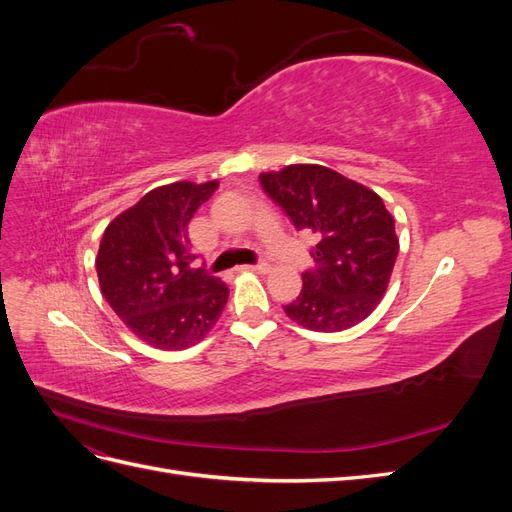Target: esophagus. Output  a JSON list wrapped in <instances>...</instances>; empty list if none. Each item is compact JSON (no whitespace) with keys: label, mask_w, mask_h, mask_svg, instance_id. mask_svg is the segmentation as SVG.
Masks as SVG:
<instances>
[{"label":"esophagus","mask_w":512,"mask_h":512,"mask_svg":"<svg viewBox=\"0 0 512 512\" xmlns=\"http://www.w3.org/2000/svg\"><path fill=\"white\" fill-rule=\"evenodd\" d=\"M239 271H254V273H267V271H269V267H267V262H256V265H243V267H239Z\"/></svg>","instance_id":"34e87169"}]
</instances>
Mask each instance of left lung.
Wrapping results in <instances>:
<instances>
[{"instance_id": "obj_1", "label": "left lung", "mask_w": 512, "mask_h": 512, "mask_svg": "<svg viewBox=\"0 0 512 512\" xmlns=\"http://www.w3.org/2000/svg\"><path fill=\"white\" fill-rule=\"evenodd\" d=\"M258 179L294 228L320 239L312 250L316 267L301 273V294L284 305L288 318L320 333L365 320L386 292L399 252L382 198L318 164H292Z\"/></svg>"}]
</instances>
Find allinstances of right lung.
Returning a JSON list of instances; mask_svg holds the SVG:
<instances>
[{
  "mask_svg": "<svg viewBox=\"0 0 512 512\" xmlns=\"http://www.w3.org/2000/svg\"><path fill=\"white\" fill-rule=\"evenodd\" d=\"M218 181H177L145 194L106 226L96 258L106 303L143 342L181 350L218 322L228 286L196 267L188 224Z\"/></svg>",
  "mask_w": 512,
  "mask_h": 512,
  "instance_id": "1",
  "label": "right lung"
}]
</instances>
